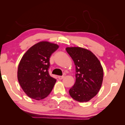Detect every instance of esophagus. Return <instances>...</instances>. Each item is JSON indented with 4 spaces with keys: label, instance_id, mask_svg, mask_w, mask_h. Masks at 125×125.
Masks as SVG:
<instances>
[{
    "label": "esophagus",
    "instance_id": "esophagus-1",
    "mask_svg": "<svg viewBox=\"0 0 125 125\" xmlns=\"http://www.w3.org/2000/svg\"><path fill=\"white\" fill-rule=\"evenodd\" d=\"M64 77V76H60L58 77V78L60 80H61V79H62Z\"/></svg>",
    "mask_w": 125,
    "mask_h": 125
}]
</instances>
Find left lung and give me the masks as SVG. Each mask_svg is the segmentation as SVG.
<instances>
[{"label":"left lung","mask_w":125,"mask_h":125,"mask_svg":"<svg viewBox=\"0 0 125 125\" xmlns=\"http://www.w3.org/2000/svg\"><path fill=\"white\" fill-rule=\"evenodd\" d=\"M66 50L76 66V82L69 94L79 102H87L98 94L104 72L101 63L93 53L81 47H67Z\"/></svg>","instance_id":"left-lung-1"}]
</instances>
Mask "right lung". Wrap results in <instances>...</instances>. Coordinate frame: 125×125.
<instances>
[{
  "instance_id": "obj_1",
  "label": "right lung",
  "mask_w": 125,
  "mask_h": 125,
  "mask_svg": "<svg viewBox=\"0 0 125 125\" xmlns=\"http://www.w3.org/2000/svg\"><path fill=\"white\" fill-rule=\"evenodd\" d=\"M58 47L49 42H40L23 55L18 66V79L29 97L43 99L52 91L56 79L49 75V58Z\"/></svg>"
}]
</instances>
